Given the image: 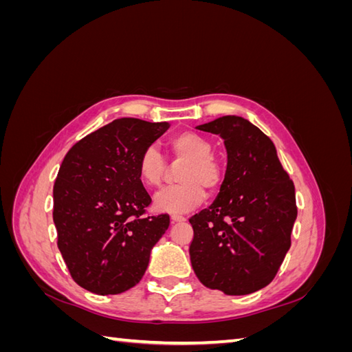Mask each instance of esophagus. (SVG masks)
Segmentation results:
<instances>
[{
  "label": "esophagus",
  "instance_id": "esophagus-1",
  "mask_svg": "<svg viewBox=\"0 0 352 352\" xmlns=\"http://www.w3.org/2000/svg\"><path fill=\"white\" fill-rule=\"evenodd\" d=\"M170 220H172L173 223H177V221H185L186 219L184 216H179V214H172L170 216Z\"/></svg>",
  "mask_w": 352,
  "mask_h": 352
}]
</instances>
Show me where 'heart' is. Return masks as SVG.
I'll list each match as a JSON object with an SVG mask.
<instances>
[{
    "instance_id": "b5f03b06",
    "label": "heart",
    "mask_w": 352,
    "mask_h": 352,
    "mask_svg": "<svg viewBox=\"0 0 352 352\" xmlns=\"http://www.w3.org/2000/svg\"><path fill=\"white\" fill-rule=\"evenodd\" d=\"M172 158L185 162L179 168L180 184L167 186L154 197L158 211L185 212L206 199V188L216 190L223 182V168L212 155L211 142L195 132H180L168 141ZM166 160L154 145L146 146L138 160V175L142 182L155 188L163 182Z\"/></svg>"
}]
</instances>
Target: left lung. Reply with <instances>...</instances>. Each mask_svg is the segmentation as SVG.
<instances>
[{
  "instance_id": "obj_1",
  "label": "left lung",
  "mask_w": 352,
  "mask_h": 352,
  "mask_svg": "<svg viewBox=\"0 0 352 352\" xmlns=\"http://www.w3.org/2000/svg\"><path fill=\"white\" fill-rule=\"evenodd\" d=\"M197 127L225 140L228 167L214 202L189 219L192 269L210 289L252 294L274 279L291 247L294 182L270 138L243 117L223 116Z\"/></svg>"
}]
</instances>
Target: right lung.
I'll return each mask as SVG.
<instances>
[{
    "mask_svg": "<svg viewBox=\"0 0 352 352\" xmlns=\"http://www.w3.org/2000/svg\"><path fill=\"white\" fill-rule=\"evenodd\" d=\"M168 129L133 117L113 120L74 144L52 189L57 245L73 280L98 295L131 289L170 225L168 214L146 216L151 197L138 160Z\"/></svg>",
    "mask_w": 352,
    "mask_h": 352,
    "instance_id": "1",
    "label": "right lung"
}]
</instances>
